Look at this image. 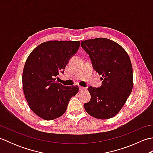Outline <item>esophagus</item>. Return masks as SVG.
I'll return each mask as SVG.
<instances>
[{
  "instance_id": "esophagus-1",
  "label": "esophagus",
  "mask_w": 153,
  "mask_h": 153,
  "mask_svg": "<svg viewBox=\"0 0 153 153\" xmlns=\"http://www.w3.org/2000/svg\"><path fill=\"white\" fill-rule=\"evenodd\" d=\"M79 91H85L87 89L86 87H81V86L79 87Z\"/></svg>"
}]
</instances>
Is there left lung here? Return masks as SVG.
<instances>
[{
    "mask_svg": "<svg viewBox=\"0 0 153 153\" xmlns=\"http://www.w3.org/2000/svg\"><path fill=\"white\" fill-rule=\"evenodd\" d=\"M81 46L88 54L93 69L102 77V85L90 86V101L84 104L89 115L109 119L118 114L133 88V69L128 53L116 42L106 38L82 41Z\"/></svg>",
    "mask_w": 153,
    "mask_h": 153,
    "instance_id": "left-lung-1",
    "label": "left lung"
}]
</instances>
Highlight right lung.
Segmentation results:
<instances>
[{"mask_svg":"<svg viewBox=\"0 0 153 153\" xmlns=\"http://www.w3.org/2000/svg\"><path fill=\"white\" fill-rule=\"evenodd\" d=\"M79 43V41L45 42L29 55L23 71V89L30 108L40 118L52 120L62 116L70 99L78 92L77 85L64 86L55 77L64 72Z\"/></svg>","mask_w":153,"mask_h":153,"instance_id":"right-lung-1","label":"right lung"}]
</instances>
